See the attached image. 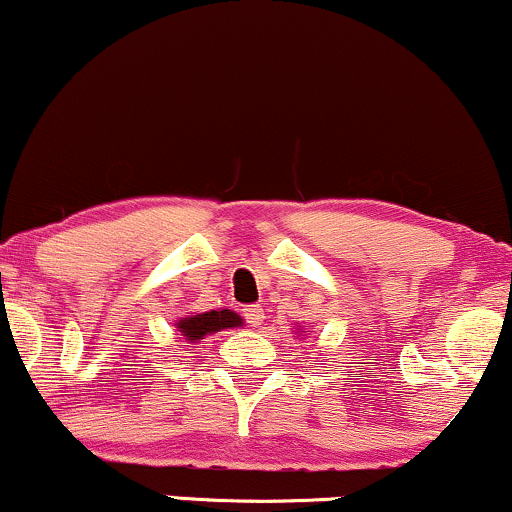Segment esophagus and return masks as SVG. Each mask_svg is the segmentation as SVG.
<instances>
[{"label":"esophagus","instance_id":"1","mask_svg":"<svg viewBox=\"0 0 512 512\" xmlns=\"http://www.w3.org/2000/svg\"><path fill=\"white\" fill-rule=\"evenodd\" d=\"M243 316L250 326L257 328V326H262V321H264V309L257 307V304H250V307L243 309Z\"/></svg>","mask_w":512,"mask_h":512}]
</instances>
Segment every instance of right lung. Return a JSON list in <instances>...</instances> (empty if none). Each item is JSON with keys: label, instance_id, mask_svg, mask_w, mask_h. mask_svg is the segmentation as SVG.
I'll return each mask as SVG.
<instances>
[{"label": "right lung", "instance_id": "add662e5", "mask_svg": "<svg viewBox=\"0 0 512 512\" xmlns=\"http://www.w3.org/2000/svg\"><path fill=\"white\" fill-rule=\"evenodd\" d=\"M243 319L231 309H219V312H205V314H196V316H186V319L179 321V331L189 342L203 340L205 335L224 331V328H234L241 326Z\"/></svg>", "mask_w": 512, "mask_h": 512}]
</instances>
